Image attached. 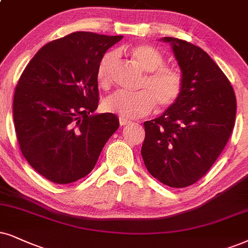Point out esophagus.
Returning a JSON list of instances; mask_svg holds the SVG:
<instances>
[{
    "label": "esophagus",
    "mask_w": 248,
    "mask_h": 248,
    "mask_svg": "<svg viewBox=\"0 0 248 248\" xmlns=\"http://www.w3.org/2000/svg\"><path fill=\"white\" fill-rule=\"evenodd\" d=\"M119 122H120V126H126V124H130L129 120H127V119H124V118H122V117L119 118Z\"/></svg>",
    "instance_id": "34e87169"
}]
</instances>
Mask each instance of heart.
<instances>
[{
    "instance_id": "1",
    "label": "heart",
    "mask_w": 248,
    "mask_h": 248,
    "mask_svg": "<svg viewBox=\"0 0 248 248\" xmlns=\"http://www.w3.org/2000/svg\"><path fill=\"white\" fill-rule=\"evenodd\" d=\"M129 55L146 72L140 83V92H117L103 101V109L122 118L145 117L155 109L156 103L162 109L171 108L183 92V78L176 68L165 64L164 56L150 45H137L129 49ZM117 52L109 51L101 58L96 71L99 87L108 88L111 70L117 61Z\"/></svg>"
}]
</instances>
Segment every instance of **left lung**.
I'll return each instance as SVG.
<instances>
[{"mask_svg":"<svg viewBox=\"0 0 248 248\" xmlns=\"http://www.w3.org/2000/svg\"><path fill=\"white\" fill-rule=\"evenodd\" d=\"M169 42L183 78L180 99L159 118L144 122L142 156L149 173L171 187L199 181L214 165L234 127L236 96L217 64L202 48Z\"/></svg>","mask_w":248,"mask_h":248,"instance_id":"left-lung-1","label":"left lung"}]
</instances>
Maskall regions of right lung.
Instances as JSON below:
<instances>
[{
  "mask_svg": "<svg viewBox=\"0 0 248 248\" xmlns=\"http://www.w3.org/2000/svg\"><path fill=\"white\" fill-rule=\"evenodd\" d=\"M122 35L75 32L42 46L16 87L15 129L21 153L37 173L57 184L87 176L119 128L98 106V62Z\"/></svg>",
  "mask_w": 248,
  "mask_h": 248,
  "instance_id": "add662e5",
  "label": "right lung"
}]
</instances>
